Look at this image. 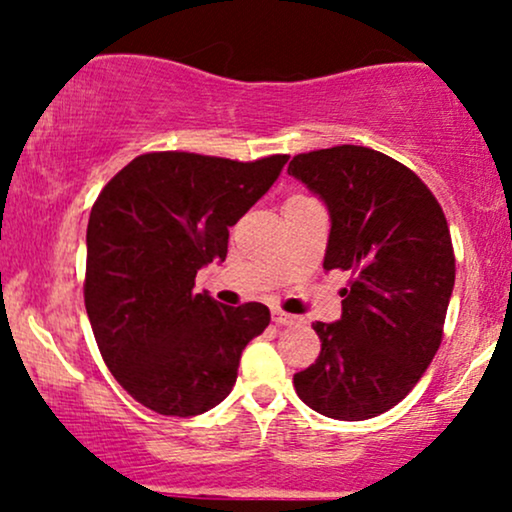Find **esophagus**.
I'll list each match as a JSON object with an SVG mask.
<instances>
[{"instance_id": "34e87169", "label": "esophagus", "mask_w": 512, "mask_h": 512, "mask_svg": "<svg viewBox=\"0 0 512 512\" xmlns=\"http://www.w3.org/2000/svg\"><path fill=\"white\" fill-rule=\"evenodd\" d=\"M272 320L276 322V325H298V322H301V317L284 313V310H272Z\"/></svg>"}]
</instances>
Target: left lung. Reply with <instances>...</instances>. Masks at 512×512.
<instances>
[{
  "mask_svg": "<svg viewBox=\"0 0 512 512\" xmlns=\"http://www.w3.org/2000/svg\"><path fill=\"white\" fill-rule=\"evenodd\" d=\"M289 175L330 209L322 267L351 274L342 317L315 322L320 356L293 387L317 414L373 419L414 390L443 339L455 286L448 221L414 170L368 146L298 154Z\"/></svg>",
  "mask_w": 512,
  "mask_h": 512,
  "instance_id": "obj_1",
  "label": "left lung"
}]
</instances>
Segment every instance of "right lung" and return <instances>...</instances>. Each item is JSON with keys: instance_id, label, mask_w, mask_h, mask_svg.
Returning <instances> with one entry per match:
<instances>
[{"instance_id": "1", "label": "right lung", "mask_w": 512, "mask_h": 512, "mask_svg": "<svg viewBox=\"0 0 512 512\" xmlns=\"http://www.w3.org/2000/svg\"><path fill=\"white\" fill-rule=\"evenodd\" d=\"M289 156L257 161L151 151L103 187L88 216L84 301L115 380L146 409L197 416L228 397L269 308L216 303L197 269L226 260L228 228Z\"/></svg>"}]
</instances>
